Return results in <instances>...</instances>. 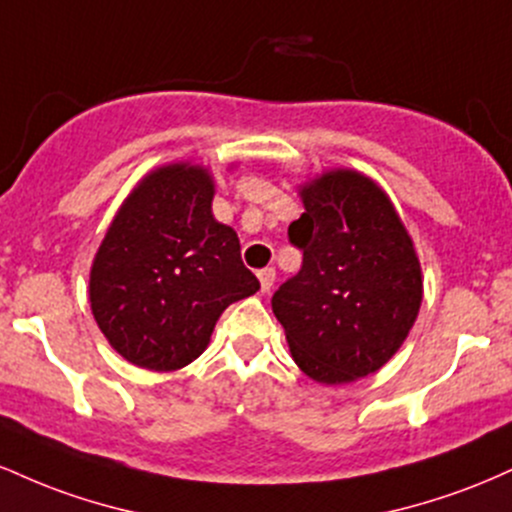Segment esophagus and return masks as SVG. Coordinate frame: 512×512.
<instances>
[{"label": "esophagus", "mask_w": 512, "mask_h": 512, "mask_svg": "<svg viewBox=\"0 0 512 512\" xmlns=\"http://www.w3.org/2000/svg\"><path fill=\"white\" fill-rule=\"evenodd\" d=\"M257 279H260V291L269 293V289H272L274 279H276L274 269H260V272H257Z\"/></svg>", "instance_id": "obj_1"}]
</instances>
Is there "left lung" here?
Listing matches in <instances>:
<instances>
[{"label":"left lung","instance_id":"8db88e82","mask_svg":"<svg viewBox=\"0 0 512 512\" xmlns=\"http://www.w3.org/2000/svg\"><path fill=\"white\" fill-rule=\"evenodd\" d=\"M305 211L289 226L303 267L274 293L296 366L320 385L375 373L409 337L424 276L387 192L354 168L298 185Z\"/></svg>","mask_w":512,"mask_h":512}]
</instances>
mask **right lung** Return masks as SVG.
I'll return each mask as SVG.
<instances>
[{
  "label": "right lung",
  "mask_w": 512,
  "mask_h": 512,
  "mask_svg": "<svg viewBox=\"0 0 512 512\" xmlns=\"http://www.w3.org/2000/svg\"><path fill=\"white\" fill-rule=\"evenodd\" d=\"M214 175L190 161L158 166L110 221L88 276L91 313L132 366L168 373L209 346L223 310L260 289L238 233L211 214Z\"/></svg>",
  "instance_id": "obj_1"
}]
</instances>
